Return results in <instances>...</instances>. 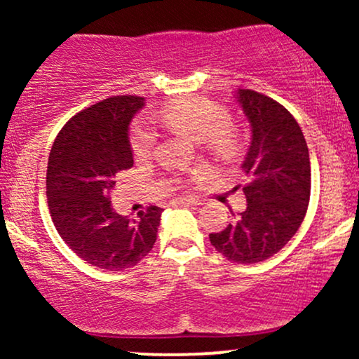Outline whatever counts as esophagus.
I'll return each mask as SVG.
<instances>
[{
    "label": "esophagus",
    "mask_w": 359,
    "mask_h": 359,
    "mask_svg": "<svg viewBox=\"0 0 359 359\" xmlns=\"http://www.w3.org/2000/svg\"><path fill=\"white\" fill-rule=\"evenodd\" d=\"M174 205H199L201 201L196 199V197H179V199H174Z\"/></svg>",
    "instance_id": "esophagus-1"
}]
</instances>
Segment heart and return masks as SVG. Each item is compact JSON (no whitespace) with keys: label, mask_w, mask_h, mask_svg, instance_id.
I'll list each match as a JSON object with an SVG mask.
<instances>
[{"label":"heart","mask_w":359,"mask_h":359,"mask_svg":"<svg viewBox=\"0 0 359 359\" xmlns=\"http://www.w3.org/2000/svg\"><path fill=\"white\" fill-rule=\"evenodd\" d=\"M156 119L168 130L182 131L201 142L205 150L217 160H229L240 150V137L229 123V114L222 106L204 100L189 97L163 106ZM131 150L138 158L154 154L156 131L148 121H137L131 128Z\"/></svg>","instance_id":"1"}]
</instances>
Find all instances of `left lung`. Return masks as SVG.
Listing matches in <instances>:
<instances>
[{"instance_id":"8db88e82","label":"left lung","mask_w":359,"mask_h":359,"mask_svg":"<svg viewBox=\"0 0 359 359\" xmlns=\"http://www.w3.org/2000/svg\"><path fill=\"white\" fill-rule=\"evenodd\" d=\"M251 126L243 172L246 208L228 228L209 234L211 245L233 263L273 257L297 233L311 197V160L299 123L271 97L251 89L234 94ZM238 187H234L236 191Z\"/></svg>"}]
</instances>
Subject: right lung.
<instances>
[{"label":"right lung","instance_id":"1","mask_svg":"<svg viewBox=\"0 0 359 359\" xmlns=\"http://www.w3.org/2000/svg\"><path fill=\"white\" fill-rule=\"evenodd\" d=\"M145 97L114 96L67 121L53 142L47 167L48 209L57 233L77 257L97 269L135 266L156 241L162 209L150 205L128 219L109 194L118 174L133 167L130 123Z\"/></svg>","mask_w":359,"mask_h":359}]
</instances>
